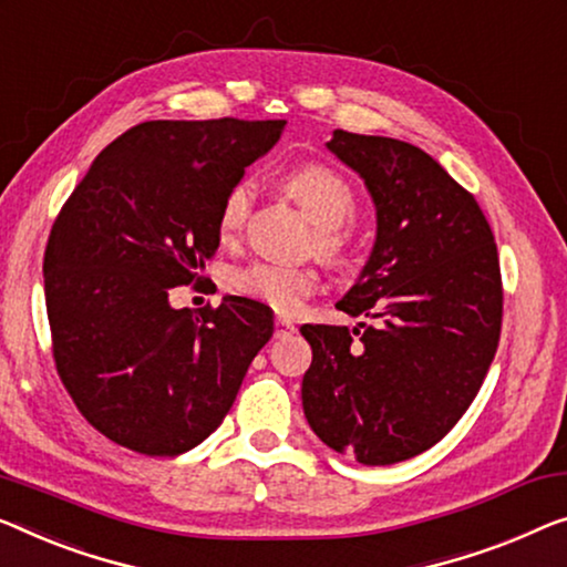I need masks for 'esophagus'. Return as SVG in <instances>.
<instances>
[{
	"instance_id": "obj_1",
	"label": "esophagus",
	"mask_w": 567,
	"mask_h": 567,
	"mask_svg": "<svg viewBox=\"0 0 567 567\" xmlns=\"http://www.w3.org/2000/svg\"><path fill=\"white\" fill-rule=\"evenodd\" d=\"M290 333H295V323L290 318H277L275 320V338H285V336H290Z\"/></svg>"
}]
</instances>
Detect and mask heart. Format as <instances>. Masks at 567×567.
<instances>
[{
    "mask_svg": "<svg viewBox=\"0 0 567 567\" xmlns=\"http://www.w3.org/2000/svg\"><path fill=\"white\" fill-rule=\"evenodd\" d=\"M282 188L316 224V249L331 261L349 259L351 239L343 231V224L357 214V193L351 183L333 167L310 163L300 165L282 177ZM251 190L247 183H236L226 190L218 206L216 231L221 241H234L241 234L249 214ZM320 277L308 265H269L251 261L234 269L229 287L234 292L265 302L277 312H295L318 290Z\"/></svg>",
    "mask_w": 567,
    "mask_h": 567,
    "instance_id": "b5f03b06",
    "label": "heart"
}]
</instances>
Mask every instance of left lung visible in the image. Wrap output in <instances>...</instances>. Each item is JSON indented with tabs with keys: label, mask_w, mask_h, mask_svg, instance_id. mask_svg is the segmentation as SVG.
<instances>
[{
	"label": "left lung",
	"mask_w": 567,
	"mask_h": 567,
	"mask_svg": "<svg viewBox=\"0 0 567 567\" xmlns=\"http://www.w3.org/2000/svg\"><path fill=\"white\" fill-rule=\"evenodd\" d=\"M333 155L364 177L377 241L336 302L371 323L302 326L312 364L302 410L328 447L364 466L408 461L451 433L502 333V272L476 198L427 152L336 130Z\"/></svg>",
	"instance_id": "1"
}]
</instances>
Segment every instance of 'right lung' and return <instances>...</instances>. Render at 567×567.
I'll use <instances>...</instances> for the list:
<instances>
[{"label":"right lung","mask_w":567,"mask_h":567,"mask_svg":"<svg viewBox=\"0 0 567 567\" xmlns=\"http://www.w3.org/2000/svg\"><path fill=\"white\" fill-rule=\"evenodd\" d=\"M282 120L142 122L101 150L50 231L42 275L58 377L101 435L181 455L214 433L272 338V310L229 295L175 310L218 249L216 216Z\"/></svg>","instance_id":"1"}]
</instances>
